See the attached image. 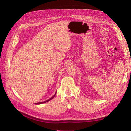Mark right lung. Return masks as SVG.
<instances>
[{
    "instance_id": "add662e5",
    "label": "right lung",
    "mask_w": 131,
    "mask_h": 131,
    "mask_svg": "<svg viewBox=\"0 0 131 131\" xmlns=\"http://www.w3.org/2000/svg\"><path fill=\"white\" fill-rule=\"evenodd\" d=\"M56 94V92L55 93V94H54V96H52V97L51 98H50V99H49L48 100H47V101H44V102H39V103H35V104H42V103H46V102H48V101H50V100H52V99H53L54 97V96H55V95Z\"/></svg>"
}]
</instances>
